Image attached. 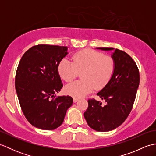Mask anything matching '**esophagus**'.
I'll return each instance as SVG.
<instances>
[{
	"label": "esophagus",
	"instance_id": "34e87169",
	"mask_svg": "<svg viewBox=\"0 0 156 156\" xmlns=\"http://www.w3.org/2000/svg\"><path fill=\"white\" fill-rule=\"evenodd\" d=\"M73 101H74V102H76L79 101V99L78 98H73Z\"/></svg>",
	"mask_w": 156,
	"mask_h": 156
}]
</instances>
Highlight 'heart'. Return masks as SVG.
Returning <instances> with one entry per match:
<instances>
[{
  "label": "heart",
  "instance_id": "obj_1",
  "mask_svg": "<svg viewBox=\"0 0 156 156\" xmlns=\"http://www.w3.org/2000/svg\"><path fill=\"white\" fill-rule=\"evenodd\" d=\"M73 62L67 58L59 63L58 71L66 82H70L82 72V80L66 86L65 92L76 98L84 97L93 90L103 88L110 80L115 68L114 59L92 49H84L73 55Z\"/></svg>",
  "mask_w": 156,
  "mask_h": 156
}]
</instances>
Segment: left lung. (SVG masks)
<instances>
[{"label":"left lung","mask_w":156,"mask_h":156,"mask_svg":"<svg viewBox=\"0 0 156 156\" xmlns=\"http://www.w3.org/2000/svg\"><path fill=\"white\" fill-rule=\"evenodd\" d=\"M114 50L111 57L115 68L110 80L97 95L105 101V106L95 99H89L84 113L89 127L97 131H109L119 127L133 108L140 84V72L135 62L127 53L113 48H97Z\"/></svg>","instance_id":"left-lung-1"}]
</instances>
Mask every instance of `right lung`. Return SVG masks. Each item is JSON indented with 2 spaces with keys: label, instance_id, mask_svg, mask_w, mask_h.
<instances>
[{
  "label": "right lung",
  "instance_id": "right-lung-1",
  "mask_svg": "<svg viewBox=\"0 0 156 156\" xmlns=\"http://www.w3.org/2000/svg\"><path fill=\"white\" fill-rule=\"evenodd\" d=\"M67 51L64 46L35 45L19 62L16 92L23 114L35 127L44 130L58 128L73 103L69 96L55 95L63 87L58 67Z\"/></svg>",
  "mask_w": 156,
  "mask_h": 156
}]
</instances>
